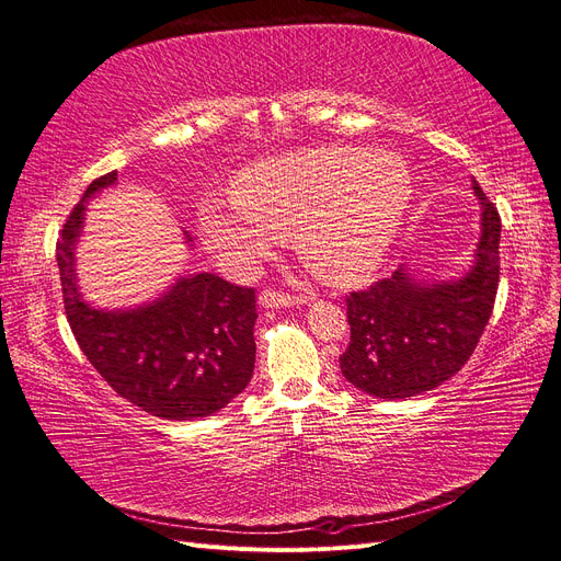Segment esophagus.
<instances>
[{
    "label": "esophagus",
    "instance_id": "obj_1",
    "mask_svg": "<svg viewBox=\"0 0 561 561\" xmlns=\"http://www.w3.org/2000/svg\"><path fill=\"white\" fill-rule=\"evenodd\" d=\"M259 302L263 307H294V305H305V298L284 294V291H270V288H265V291H261L259 296Z\"/></svg>",
    "mask_w": 561,
    "mask_h": 561
}]
</instances>
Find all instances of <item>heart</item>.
Instances as JSON below:
<instances>
[{"label":"heart","instance_id":"b5f03b06","mask_svg":"<svg viewBox=\"0 0 561 561\" xmlns=\"http://www.w3.org/2000/svg\"><path fill=\"white\" fill-rule=\"evenodd\" d=\"M413 194L407 161L388 150L312 148L249 163L233 198L198 205V231L228 261L249 263L291 236L323 282L367 279L396 242Z\"/></svg>","mask_w":561,"mask_h":561}]
</instances>
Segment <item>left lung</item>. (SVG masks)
Here are the masks:
<instances>
[{"label": "left lung", "mask_w": 561, "mask_h": 561, "mask_svg": "<svg viewBox=\"0 0 561 561\" xmlns=\"http://www.w3.org/2000/svg\"><path fill=\"white\" fill-rule=\"evenodd\" d=\"M481 240L467 275L421 282L400 267L346 298L351 342L340 356L348 383L381 400H407L458 375L492 317L500 286L502 217L473 180Z\"/></svg>", "instance_id": "1"}]
</instances>
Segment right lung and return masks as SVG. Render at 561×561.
<instances>
[{
    "instance_id": "1",
    "label": "right lung",
    "mask_w": 561,
    "mask_h": 561,
    "mask_svg": "<svg viewBox=\"0 0 561 561\" xmlns=\"http://www.w3.org/2000/svg\"><path fill=\"white\" fill-rule=\"evenodd\" d=\"M117 182L96 178L57 240V265L71 333L119 398L165 421H194L224 409L252 379L256 360L254 288L213 273L180 277L161 298L136 309H94L76 284L73 249L85 201ZM192 242V238L186 236Z\"/></svg>"
}]
</instances>
